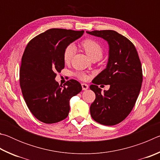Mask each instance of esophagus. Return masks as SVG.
<instances>
[{"mask_svg":"<svg viewBox=\"0 0 160 160\" xmlns=\"http://www.w3.org/2000/svg\"><path fill=\"white\" fill-rule=\"evenodd\" d=\"M82 90H87L88 89V85L85 83H82Z\"/></svg>","mask_w":160,"mask_h":160,"instance_id":"34e87169","label":"esophagus"}]
</instances>
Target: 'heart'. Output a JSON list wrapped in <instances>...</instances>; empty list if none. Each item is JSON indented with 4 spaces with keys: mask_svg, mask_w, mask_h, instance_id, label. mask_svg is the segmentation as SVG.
Returning <instances> with one entry per match:
<instances>
[{
    "mask_svg": "<svg viewBox=\"0 0 160 160\" xmlns=\"http://www.w3.org/2000/svg\"><path fill=\"white\" fill-rule=\"evenodd\" d=\"M81 47L92 59H100L103 56V48L96 40L93 39H86L80 43ZM75 53V47L73 44L67 46L63 51V61L65 63H69L72 60ZM75 76L81 80H88V75L82 72L78 71L75 72Z\"/></svg>",
    "mask_w": 160,
    "mask_h": 160,
    "instance_id": "b5f03b06",
    "label": "heart"
}]
</instances>
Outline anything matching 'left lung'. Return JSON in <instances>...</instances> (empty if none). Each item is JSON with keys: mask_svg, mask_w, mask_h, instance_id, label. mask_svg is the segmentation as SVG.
<instances>
[{"mask_svg": "<svg viewBox=\"0 0 160 160\" xmlns=\"http://www.w3.org/2000/svg\"><path fill=\"white\" fill-rule=\"evenodd\" d=\"M107 40L109 57L106 68L94 78L90 89L96 98L90 106L92 118L105 126H114L123 121L132 109L142 82V70L134 44L117 32H87ZM110 84L109 91L102 93L98 85Z\"/></svg>", "mask_w": 160, "mask_h": 160, "instance_id": "left-lung-1", "label": "left lung"}]
</instances>
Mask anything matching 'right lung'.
Masks as SVG:
<instances>
[{
	"label": "right lung",
	"mask_w": 160,
	"mask_h": 160,
	"mask_svg": "<svg viewBox=\"0 0 160 160\" xmlns=\"http://www.w3.org/2000/svg\"><path fill=\"white\" fill-rule=\"evenodd\" d=\"M83 33L48 29L31 39L24 51L20 69L22 92L29 111L43 123H55L67 118L70 99L82 90L77 80H69L61 86L55 78L65 67L64 49Z\"/></svg>",
	"instance_id": "add662e5"
}]
</instances>
